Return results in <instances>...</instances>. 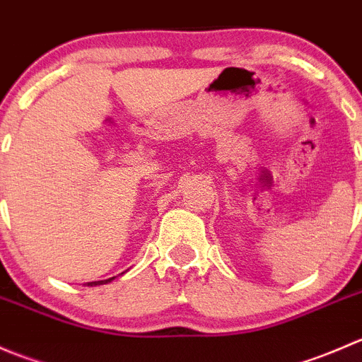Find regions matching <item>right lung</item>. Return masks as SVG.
<instances>
[{
    "mask_svg": "<svg viewBox=\"0 0 362 362\" xmlns=\"http://www.w3.org/2000/svg\"><path fill=\"white\" fill-rule=\"evenodd\" d=\"M112 280H113V276L108 280H100V282H89L87 286H101V284H108V282H112Z\"/></svg>",
    "mask_w": 362,
    "mask_h": 362,
    "instance_id": "obj_1",
    "label": "right lung"
}]
</instances>
